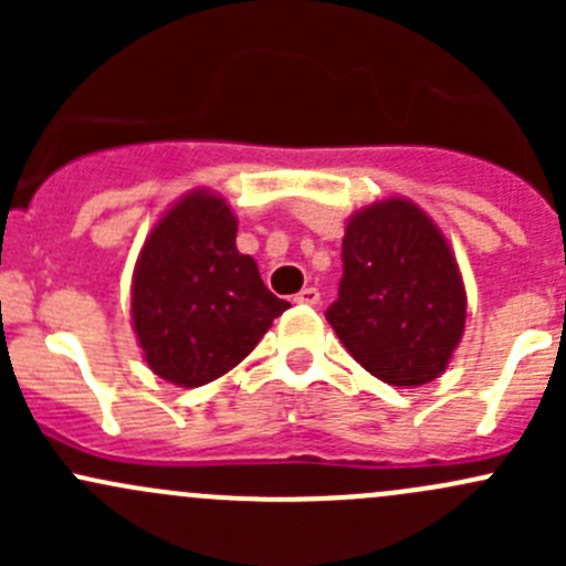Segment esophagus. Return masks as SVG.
Returning <instances> with one entry per match:
<instances>
[{
    "instance_id": "esophagus-1",
    "label": "esophagus",
    "mask_w": 566,
    "mask_h": 566,
    "mask_svg": "<svg viewBox=\"0 0 566 566\" xmlns=\"http://www.w3.org/2000/svg\"><path fill=\"white\" fill-rule=\"evenodd\" d=\"M295 304H306V306H315L319 304V290L317 287H304L301 293H295Z\"/></svg>"
}]
</instances>
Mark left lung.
<instances>
[{
  "mask_svg": "<svg viewBox=\"0 0 566 566\" xmlns=\"http://www.w3.org/2000/svg\"><path fill=\"white\" fill-rule=\"evenodd\" d=\"M339 298L325 319L367 373L424 386L449 367L465 328L454 251L410 199L391 197L347 219Z\"/></svg>",
  "mask_w": 566,
  "mask_h": 566,
  "instance_id": "1",
  "label": "left lung"
}]
</instances>
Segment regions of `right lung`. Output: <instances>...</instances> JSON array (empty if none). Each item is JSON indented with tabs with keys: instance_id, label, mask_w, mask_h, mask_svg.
I'll list each match as a JSON object with an SVG mask.
<instances>
[{
	"instance_id": "1",
	"label": "right lung",
	"mask_w": 566,
	"mask_h": 566,
	"mask_svg": "<svg viewBox=\"0 0 566 566\" xmlns=\"http://www.w3.org/2000/svg\"><path fill=\"white\" fill-rule=\"evenodd\" d=\"M235 235L230 205L197 188L158 219L136 260V339L147 367L182 389L238 367L290 306L262 284Z\"/></svg>"
}]
</instances>
